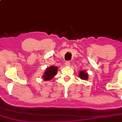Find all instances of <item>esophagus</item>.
<instances>
[{
	"instance_id": "1",
	"label": "esophagus",
	"mask_w": 122,
	"mask_h": 122,
	"mask_svg": "<svg viewBox=\"0 0 122 122\" xmlns=\"http://www.w3.org/2000/svg\"><path fill=\"white\" fill-rule=\"evenodd\" d=\"M70 61H66V63H65V65H66V66H70Z\"/></svg>"
}]
</instances>
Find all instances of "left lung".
I'll use <instances>...</instances> for the list:
<instances>
[{
  "instance_id": "obj_1",
  "label": "left lung",
  "mask_w": 122,
  "mask_h": 122,
  "mask_svg": "<svg viewBox=\"0 0 122 122\" xmlns=\"http://www.w3.org/2000/svg\"><path fill=\"white\" fill-rule=\"evenodd\" d=\"M79 76L80 77V79L82 80H87L88 79V75L86 73V70H81L79 71Z\"/></svg>"
}]
</instances>
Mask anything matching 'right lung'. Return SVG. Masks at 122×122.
<instances>
[{
  "label": "right lung",
  "instance_id": "obj_1",
  "mask_svg": "<svg viewBox=\"0 0 122 122\" xmlns=\"http://www.w3.org/2000/svg\"><path fill=\"white\" fill-rule=\"evenodd\" d=\"M57 69H58V68L56 66H51V67H47L44 73V75L42 77L43 79L45 81V80L49 81V80L52 79L57 74Z\"/></svg>",
  "mask_w": 122,
  "mask_h": 122
}]
</instances>
